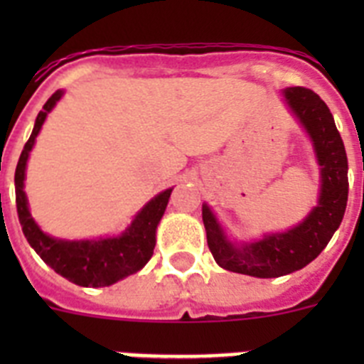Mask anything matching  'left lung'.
<instances>
[{
  "mask_svg": "<svg viewBox=\"0 0 364 364\" xmlns=\"http://www.w3.org/2000/svg\"><path fill=\"white\" fill-rule=\"evenodd\" d=\"M282 95L314 142L321 166L317 205L299 226L284 233L264 235L244 246L230 242L213 211L208 204L202 205L208 246L215 262L228 272L260 279L282 277L310 264L339 228L348 200V159L328 105L306 87H288Z\"/></svg>",
  "mask_w": 364,
  "mask_h": 364,
  "instance_id": "1",
  "label": "left lung"
}]
</instances>
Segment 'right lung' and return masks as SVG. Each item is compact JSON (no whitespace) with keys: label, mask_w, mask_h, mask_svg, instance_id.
Segmentation results:
<instances>
[{"label":"right lung","mask_w":364,"mask_h":364,"mask_svg":"<svg viewBox=\"0 0 364 364\" xmlns=\"http://www.w3.org/2000/svg\"><path fill=\"white\" fill-rule=\"evenodd\" d=\"M62 96L63 91H56L47 100L16 166V208H18L19 224L25 239L34 247V252L41 257L45 264H49L67 281L85 288L111 286L142 269L147 260L153 257L154 244H156V226L166 211L173 189H166L151 198L142 211L134 217L131 226L118 237L98 240H62L43 233L28 211L27 197L23 191L25 167H27L28 153L36 142L45 118Z\"/></svg>","instance_id":"1"}]
</instances>
